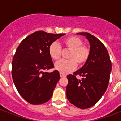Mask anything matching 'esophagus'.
Here are the masks:
<instances>
[{"label": "esophagus", "mask_w": 121, "mask_h": 121, "mask_svg": "<svg viewBox=\"0 0 121 121\" xmlns=\"http://www.w3.org/2000/svg\"><path fill=\"white\" fill-rule=\"evenodd\" d=\"M60 77L61 78H65L66 77V75H63V74L62 73H60Z\"/></svg>", "instance_id": "obj_1"}]
</instances>
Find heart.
I'll list each match as a JSON object with an SVG mask.
<instances>
[{"mask_svg":"<svg viewBox=\"0 0 121 121\" xmlns=\"http://www.w3.org/2000/svg\"><path fill=\"white\" fill-rule=\"evenodd\" d=\"M65 48L70 49L68 58L69 60H61L55 65V69L63 75L70 73L75 70L77 65H83L87 61L90 55L88 46L83 44V41L77 36H70L63 41ZM49 55L51 58L57 60L60 58L62 49L56 42H53L48 48Z\"/></svg>","mask_w":121,"mask_h":121,"instance_id":"b5f03b06","label":"heart"}]
</instances>
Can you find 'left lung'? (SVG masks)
Returning <instances> with one entry per match:
<instances>
[{
	"label": "left lung",
	"instance_id": "left-lung-1",
	"mask_svg": "<svg viewBox=\"0 0 121 121\" xmlns=\"http://www.w3.org/2000/svg\"><path fill=\"white\" fill-rule=\"evenodd\" d=\"M77 34L87 38L90 55L79 70L67 76L66 97L73 105L85 109L95 105L107 90L112 64L106 48L99 39L90 33ZM77 75L82 77V80L76 78Z\"/></svg>",
	"mask_w": 121,
	"mask_h": 121
}]
</instances>
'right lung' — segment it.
<instances>
[{
  "mask_svg": "<svg viewBox=\"0 0 121 121\" xmlns=\"http://www.w3.org/2000/svg\"><path fill=\"white\" fill-rule=\"evenodd\" d=\"M65 34H52L39 31L22 41L12 62V77L22 97L33 105L48 102L60 78L54 68L48 52L49 45Z\"/></svg>",
  "mask_w": 121,
  "mask_h": 121,
  "instance_id": "add662e5",
  "label": "right lung"
}]
</instances>
